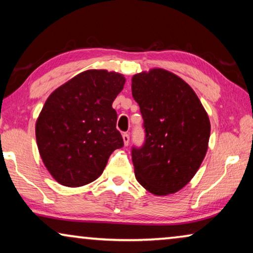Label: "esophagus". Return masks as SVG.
I'll return each mask as SVG.
<instances>
[{
    "mask_svg": "<svg viewBox=\"0 0 253 253\" xmlns=\"http://www.w3.org/2000/svg\"><path fill=\"white\" fill-rule=\"evenodd\" d=\"M122 138H123L124 145H126V146H127V145H129V141H130V134L126 133V132H124L122 134Z\"/></svg>",
    "mask_w": 253,
    "mask_h": 253,
    "instance_id": "esophagus-1",
    "label": "esophagus"
}]
</instances>
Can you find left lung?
<instances>
[{
  "label": "left lung",
  "instance_id": "8db88e82",
  "mask_svg": "<svg viewBox=\"0 0 253 253\" xmlns=\"http://www.w3.org/2000/svg\"><path fill=\"white\" fill-rule=\"evenodd\" d=\"M131 89L145 129L143 146L131 151L137 181L157 196L177 192L205 158L209 115L195 91L164 69L134 75Z\"/></svg>",
  "mask_w": 253,
  "mask_h": 253
}]
</instances>
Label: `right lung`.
<instances>
[{"label":"right lung","mask_w":253,"mask_h":253,"mask_svg":"<svg viewBox=\"0 0 253 253\" xmlns=\"http://www.w3.org/2000/svg\"><path fill=\"white\" fill-rule=\"evenodd\" d=\"M124 83L117 72L87 70L47 99L36 124L37 144L60 184L77 188L95 181L110 154L123 147L112 105Z\"/></svg>","instance_id":"right-lung-1"}]
</instances>
